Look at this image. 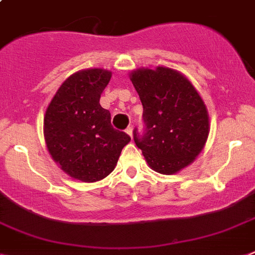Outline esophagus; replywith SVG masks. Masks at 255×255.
<instances>
[{"label":"esophagus","instance_id":"obj_1","mask_svg":"<svg viewBox=\"0 0 255 255\" xmlns=\"http://www.w3.org/2000/svg\"><path fill=\"white\" fill-rule=\"evenodd\" d=\"M126 132H128L130 136H132V128H131V126H129V128L126 129Z\"/></svg>","mask_w":255,"mask_h":255}]
</instances>
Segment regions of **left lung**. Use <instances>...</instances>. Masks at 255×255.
Segmentation results:
<instances>
[{"mask_svg":"<svg viewBox=\"0 0 255 255\" xmlns=\"http://www.w3.org/2000/svg\"><path fill=\"white\" fill-rule=\"evenodd\" d=\"M143 105L144 129L132 130L134 142L147 163L161 174L189 165L208 135L206 105L190 82L168 67L131 73Z\"/></svg>","mask_w":255,"mask_h":255,"instance_id":"1","label":"left lung"}]
</instances>
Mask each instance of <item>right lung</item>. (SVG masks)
<instances>
[{"instance_id": "right-lung-1", "label": "right lung", "mask_w": 255, "mask_h": 255, "mask_svg": "<svg viewBox=\"0 0 255 255\" xmlns=\"http://www.w3.org/2000/svg\"><path fill=\"white\" fill-rule=\"evenodd\" d=\"M111 73L88 69L61 85L44 117V135L53 160L69 176L85 182L107 177L115 169L130 136L116 130L100 95Z\"/></svg>"}]
</instances>
